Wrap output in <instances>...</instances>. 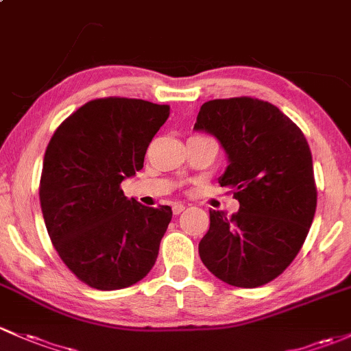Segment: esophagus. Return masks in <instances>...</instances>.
Wrapping results in <instances>:
<instances>
[{
    "instance_id": "obj_1",
    "label": "esophagus",
    "mask_w": 351,
    "mask_h": 351,
    "mask_svg": "<svg viewBox=\"0 0 351 351\" xmlns=\"http://www.w3.org/2000/svg\"><path fill=\"white\" fill-rule=\"evenodd\" d=\"M183 210H185V205L183 204H173V213H175V215L182 213Z\"/></svg>"
}]
</instances>
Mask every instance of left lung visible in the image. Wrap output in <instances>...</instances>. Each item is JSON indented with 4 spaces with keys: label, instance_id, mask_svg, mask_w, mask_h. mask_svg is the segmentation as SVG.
Returning a JSON list of instances; mask_svg holds the SVG:
<instances>
[{
    "label": "left lung",
    "instance_id": "obj_1",
    "mask_svg": "<svg viewBox=\"0 0 351 351\" xmlns=\"http://www.w3.org/2000/svg\"><path fill=\"white\" fill-rule=\"evenodd\" d=\"M195 129L220 141L228 166L219 183L241 204L230 219L210 210V228L198 243L202 263L230 286H264L293 263L315 219L308 141L286 114L256 97L205 102Z\"/></svg>",
    "mask_w": 351,
    "mask_h": 351
}]
</instances>
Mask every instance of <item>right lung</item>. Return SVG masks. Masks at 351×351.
Segmentation results:
<instances>
[{"instance_id": "1", "label": "right lung", "mask_w": 351, "mask_h": 351, "mask_svg": "<svg viewBox=\"0 0 351 351\" xmlns=\"http://www.w3.org/2000/svg\"><path fill=\"white\" fill-rule=\"evenodd\" d=\"M169 106L143 99L88 101L55 129L40 178V205L55 250L87 286L123 289L156 263L171 206L128 200L121 183L143 168Z\"/></svg>"}]
</instances>
